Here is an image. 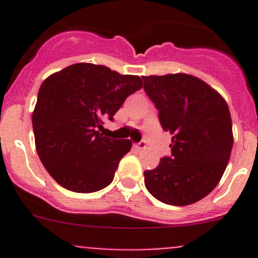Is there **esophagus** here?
Masks as SVG:
<instances>
[{
    "mask_svg": "<svg viewBox=\"0 0 258 258\" xmlns=\"http://www.w3.org/2000/svg\"><path fill=\"white\" fill-rule=\"evenodd\" d=\"M135 147H136L137 150H144V148L146 147V142L141 141V142H139V144H135Z\"/></svg>",
    "mask_w": 258,
    "mask_h": 258,
    "instance_id": "esophagus-1",
    "label": "esophagus"
}]
</instances>
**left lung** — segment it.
I'll return each mask as SVG.
<instances>
[{"instance_id": "obj_1", "label": "left lung", "mask_w": 258, "mask_h": 258, "mask_svg": "<svg viewBox=\"0 0 258 258\" xmlns=\"http://www.w3.org/2000/svg\"><path fill=\"white\" fill-rule=\"evenodd\" d=\"M144 90L172 135V155L145 171V186L158 201L187 206L217 186L233 145L226 101L202 80L187 74L142 76Z\"/></svg>"}]
</instances>
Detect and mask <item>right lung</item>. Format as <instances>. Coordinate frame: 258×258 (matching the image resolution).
I'll use <instances>...</instances> for the list:
<instances>
[{"instance_id": "obj_1", "label": "right lung", "mask_w": 258, "mask_h": 258, "mask_svg": "<svg viewBox=\"0 0 258 258\" xmlns=\"http://www.w3.org/2000/svg\"><path fill=\"white\" fill-rule=\"evenodd\" d=\"M141 87L139 76L93 63L71 64L43 81L32 126L38 157L57 183L91 194L112 182L132 142L108 139L98 130Z\"/></svg>"}]
</instances>
